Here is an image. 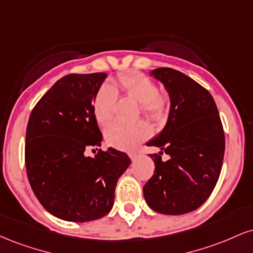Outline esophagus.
I'll list each match as a JSON object with an SVG mask.
<instances>
[{
    "instance_id": "34e87169",
    "label": "esophagus",
    "mask_w": 253,
    "mask_h": 253,
    "mask_svg": "<svg viewBox=\"0 0 253 253\" xmlns=\"http://www.w3.org/2000/svg\"><path fill=\"white\" fill-rule=\"evenodd\" d=\"M128 156H129V158L132 159V161H135V159L138 158V153H135V152H129Z\"/></svg>"
}]
</instances>
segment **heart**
<instances>
[{
  "mask_svg": "<svg viewBox=\"0 0 253 253\" xmlns=\"http://www.w3.org/2000/svg\"><path fill=\"white\" fill-rule=\"evenodd\" d=\"M118 91H123L138 101L141 112L153 121H162L167 118L169 102L164 95L159 94L157 84L139 72L120 75L114 86L104 84L98 90L94 102L95 118L101 125H107L114 118ZM151 128L145 121L134 124L114 123L106 129V139L109 145L120 150H132L139 143L147 139Z\"/></svg>",
  "mask_w": 253,
  "mask_h": 253,
  "instance_id": "obj_1",
  "label": "heart"
}]
</instances>
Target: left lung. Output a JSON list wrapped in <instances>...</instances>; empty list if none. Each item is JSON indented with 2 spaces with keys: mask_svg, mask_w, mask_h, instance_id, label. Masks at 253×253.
I'll use <instances>...</instances> for the list:
<instances>
[{
  "mask_svg": "<svg viewBox=\"0 0 253 253\" xmlns=\"http://www.w3.org/2000/svg\"><path fill=\"white\" fill-rule=\"evenodd\" d=\"M150 76L164 85L170 110L164 128L147 146L159 147L150 155L156 172L144 185V197L152 211L182 215L207 201L221 172L225 134L214 98L187 75L159 68ZM165 152L170 158L161 161Z\"/></svg>",
  "mask_w": 253,
  "mask_h": 253,
  "instance_id": "left-lung-1",
  "label": "left lung"
}]
</instances>
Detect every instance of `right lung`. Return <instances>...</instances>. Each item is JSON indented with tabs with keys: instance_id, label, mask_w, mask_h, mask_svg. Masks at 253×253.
<instances>
[{
	"instance_id": "obj_1",
	"label": "right lung",
	"mask_w": 253,
	"mask_h": 253,
	"mask_svg": "<svg viewBox=\"0 0 253 253\" xmlns=\"http://www.w3.org/2000/svg\"><path fill=\"white\" fill-rule=\"evenodd\" d=\"M107 76H64L40 98L28 120V181L42 207L65 221H92L108 214L118 179L130 164L126 153L113 147L95 157L84 153L102 143L94 102Z\"/></svg>"
}]
</instances>
